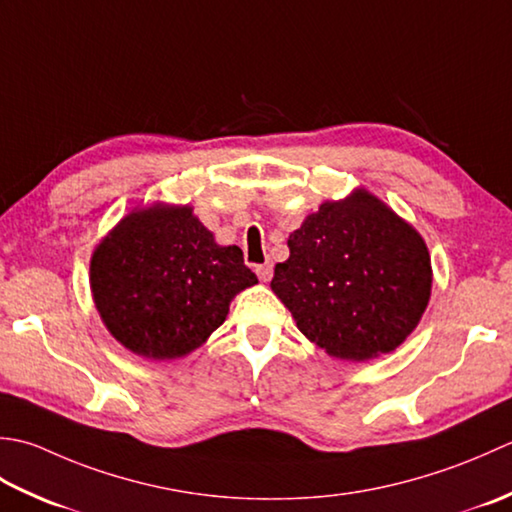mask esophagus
Here are the masks:
<instances>
[{
  "label": "esophagus",
  "instance_id": "obj_1",
  "mask_svg": "<svg viewBox=\"0 0 512 512\" xmlns=\"http://www.w3.org/2000/svg\"><path fill=\"white\" fill-rule=\"evenodd\" d=\"M256 274H258L260 280H263V283H267V280H271V274H274V267H271V263L258 265V267H256Z\"/></svg>",
  "mask_w": 512,
  "mask_h": 512
}]
</instances>
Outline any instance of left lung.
I'll list each match as a JSON object with an SVG mask.
<instances>
[{
    "label": "left lung",
    "instance_id": "left-lung-1",
    "mask_svg": "<svg viewBox=\"0 0 512 512\" xmlns=\"http://www.w3.org/2000/svg\"><path fill=\"white\" fill-rule=\"evenodd\" d=\"M287 245L271 291L333 358L369 360L398 349L429 305L426 243L367 190L322 203Z\"/></svg>",
    "mask_w": 512,
    "mask_h": 512
}]
</instances>
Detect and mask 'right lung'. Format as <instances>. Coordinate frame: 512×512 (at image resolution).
Segmentation results:
<instances>
[{
  "mask_svg": "<svg viewBox=\"0 0 512 512\" xmlns=\"http://www.w3.org/2000/svg\"><path fill=\"white\" fill-rule=\"evenodd\" d=\"M258 283L241 247L216 245L190 205L134 210L97 245L92 298L125 349L183 358L223 325L229 302Z\"/></svg>",
  "mask_w": 512,
  "mask_h": 512,
  "instance_id": "1",
  "label": "right lung"
}]
</instances>
